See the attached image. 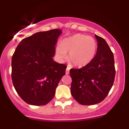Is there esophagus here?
Wrapping results in <instances>:
<instances>
[{
  "label": "esophagus",
  "instance_id": "34e87169",
  "mask_svg": "<svg viewBox=\"0 0 129 129\" xmlns=\"http://www.w3.org/2000/svg\"><path fill=\"white\" fill-rule=\"evenodd\" d=\"M70 68L69 67V66L67 67V69H66V75H69V73H70Z\"/></svg>",
  "mask_w": 129,
  "mask_h": 129
}]
</instances>
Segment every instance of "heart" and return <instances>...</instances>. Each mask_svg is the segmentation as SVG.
I'll return each mask as SVG.
<instances>
[{"instance_id": "1", "label": "heart", "mask_w": 129, "mask_h": 129, "mask_svg": "<svg viewBox=\"0 0 129 129\" xmlns=\"http://www.w3.org/2000/svg\"><path fill=\"white\" fill-rule=\"evenodd\" d=\"M97 50L95 39L91 36L76 34L62 41L56 47V52L60 60H64L69 54V60L75 66L84 67L94 58Z\"/></svg>"}]
</instances>
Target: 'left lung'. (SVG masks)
<instances>
[{"label":"left lung","instance_id":"left-lung-1","mask_svg":"<svg viewBox=\"0 0 129 129\" xmlns=\"http://www.w3.org/2000/svg\"><path fill=\"white\" fill-rule=\"evenodd\" d=\"M95 38L98 48L93 59L81 69L70 70L72 96L84 106L103 101L112 87L115 77L113 52L103 38L97 35Z\"/></svg>","mask_w":129,"mask_h":129}]
</instances>
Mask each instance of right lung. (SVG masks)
<instances>
[{
	"instance_id": "obj_1",
	"label": "right lung",
	"mask_w": 129,
	"mask_h": 129,
	"mask_svg": "<svg viewBox=\"0 0 129 129\" xmlns=\"http://www.w3.org/2000/svg\"><path fill=\"white\" fill-rule=\"evenodd\" d=\"M62 31L38 32L22 39L12 56L11 78L19 96L28 104L44 106L54 97L66 65L54 61L55 45Z\"/></svg>"
}]
</instances>
